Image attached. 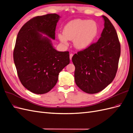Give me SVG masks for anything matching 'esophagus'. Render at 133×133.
<instances>
[{"label":"esophagus","mask_w":133,"mask_h":133,"mask_svg":"<svg viewBox=\"0 0 133 133\" xmlns=\"http://www.w3.org/2000/svg\"><path fill=\"white\" fill-rule=\"evenodd\" d=\"M73 54H70V55H69V57H70V60H71V59H72V57H73Z\"/></svg>","instance_id":"esophagus-1"}]
</instances>
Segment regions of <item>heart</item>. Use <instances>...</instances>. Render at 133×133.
<instances>
[{
    "mask_svg": "<svg viewBox=\"0 0 133 133\" xmlns=\"http://www.w3.org/2000/svg\"><path fill=\"white\" fill-rule=\"evenodd\" d=\"M98 26L95 21L81 19L70 21L64 26L63 34L58 36L61 42L68 44V40H73V45L78 50L89 47L98 34Z\"/></svg>",
    "mask_w": 133,
    "mask_h": 133,
    "instance_id": "obj_1",
    "label": "heart"
}]
</instances>
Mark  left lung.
<instances>
[{
  "label": "left lung",
  "mask_w": 133,
  "mask_h": 133,
  "mask_svg": "<svg viewBox=\"0 0 133 133\" xmlns=\"http://www.w3.org/2000/svg\"><path fill=\"white\" fill-rule=\"evenodd\" d=\"M102 17L104 28L98 41L72 57L75 83L89 94L102 91L112 82L120 56V44L116 30L106 16Z\"/></svg>",
  "instance_id": "obj_1"
}]
</instances>
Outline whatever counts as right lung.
Returning <instances> with one entry per match:
<instances>
[{
    "mask_svg": "<svg viewBox=\"0 0 133 133\" xmlns=\"http://www.w3.org/2000/svg\"><path fill=\"white\" fill-rule=\"evenodd\" d=\"M60 18L55 13L35 17L17 35L13 59L18 76L24 87L36 94L51 90L59 73L70 63L69 51H57L50 39L55 40Z\"/></svg>",
    "mask_w": 133,
    "mask_h": 133,
    "instance_id": "add662e5",
    "label": "right lung"
}]
</instances>
